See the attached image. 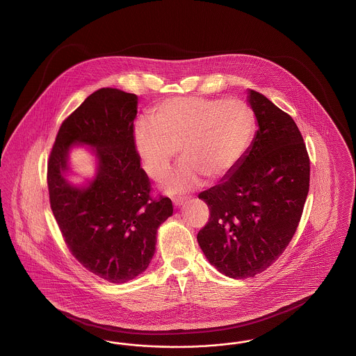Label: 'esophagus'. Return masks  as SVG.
Returning a JSON list of instances; mask_svg holds the SVG:
<instances>
[{"label": "esophagus", "mask_w": 356, "mask_h": 356, "mask_svg": "<svg viewBox=\"0 0 356 356\" xmlns=\"http://www.w3.org/2000/svg\"><path fill=\"white\" fill-rule=\"evenodd\" d=\"M173 204L176 205V207H183L186 204V199H181V197H175L173 199Z\"/></svg>", "instance_id": "obj_1"}]
</instances>
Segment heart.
<instances>
[{"mask_svg":"<svg viewBox=\"0 0 356 356\" xmlns=\"http://www.w3.org/2000/svg\"><path fill=\"white\" fill-rule=\"evenodd\" d=\"M257 116L245 100L176 97L157 103L140 119L134 143L143 168L161 180L181 148L184 160L163 184L168 195L186 193L202 177L218 181L234 171L254 139Z\"/></svg>","mask_w":356,"mask_h":356,"instance_id":"heart-1","label":"heart"}]
</instances>
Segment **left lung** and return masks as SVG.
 Instances as JSON below:
<instances>
[{
	"instance_id": "obj_1",
	"label": "left lung",
	"mask_w": 356,
	"mask_h": 356,
	"mask_svg": "<svg viewBox=\"0 0 356 356\" xmlns=\"http://www.w3.org/2000/svg\"><path fill=\"white\" fill-rule=\"evenodd\" d=\"M254 139L238 167L199 195L209 222L197 234L207 259L221 274L243 280L266 270L291 241L310 185V161L290 115L249 90Z\"/></svg>"
}]
</instances>
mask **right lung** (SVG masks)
Listing matches in <instances>:
<instances>
[{"instance_id": "1", "label": "right lung", "mask_w": 356, "mask_h": 356, "mask_svg": "<svg viewBox=\"0 0 356 356\" xmlns=\"http://www.w3.org/2000/svg\"><path fill=\"white\" fill-rule=\"evenodd\" d=\"M138 97L118 88L92 92L59 128L47 163L50 207L66 245L86 269L124 284L148 268L159 227L173 213L168 197L154 200L134 143ZM86 145L97 171L74 185L68 156Z\"/></svg>"}]
</instances>
